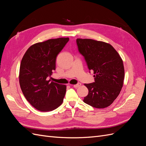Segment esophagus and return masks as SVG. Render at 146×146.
Returning a JSON list of instances; mask_svg holds the SVG:
<instances>
[{
  "mask_svg": "<svg viewBox=\"0 0 146 146\" xmlns=\"http://www.w3.org/2000/svg\"><path fill=\"white\" fill-rule=\"evenodd\" d=\"M80 86H81V83H78L77 84H76V85H74V87L77 88L80 87Z\"/></svg>",
  "mask_w": 146,
  "mask_h": 146,
  "instance_id": "34e87169",
  "label": "esophagus"
}]
</instances>
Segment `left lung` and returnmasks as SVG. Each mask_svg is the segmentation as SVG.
Here are the masks:
<instances>
[{
  "instance_id": "8db88e82",
  "label": "left lung",
  "mask_w": 146,
  "mask_h": 146,
  "mask_svg": "<svg viewBox=\"0 0 146 146\" xmlns=\"http://www.w3.org/2000/svg\"><path fill=\"white\" fill-rule=\"evenodd\" d=\"M76 42L88 69L95 74L94 83L85 84L89 92L83 102L96 108L107 107L117 98L123 86L122 60L110 44L91 39L78 38Z\"/></svg>"
}]
</instances>
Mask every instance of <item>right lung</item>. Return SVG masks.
<instances>
[{"label":"right lung","instance_id":"right-lung-1","mask_svg":"<svg viewBox=\"0 0 146 146\" xmlns=\"http://www.w3.org/2000/svg\"><path fill=\"white\" fill-rule=\"evenodd\" d=\"M69 40V38H59L35 44L21 60V90L29 102L39 111H52L63 103L66 86L48 79L55 70L57 55Z\"/></svg>","mask_w":146,"mask_h":146}]
</instances>
